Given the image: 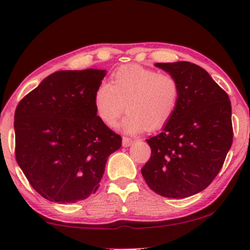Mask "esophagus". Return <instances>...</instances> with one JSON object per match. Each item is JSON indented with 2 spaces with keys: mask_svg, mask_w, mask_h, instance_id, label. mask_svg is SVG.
I'll use <instances>...</instances> for the list:
<instances>
[{
  "mask_svg": "<svg viewBox=\"0 0 250 250\" xmlns=\"http://www.w3.org/2000/svg\"><path fill=\"white\" fill-rule=\"evenodd\" d=\"M134 143V140H131V139H129V137H123V140H122V146L123 147H129V146H131Z\"/></svg>",
  "mask_w": 250,
  "mask_h": 250,
  "instance_id": "34e87169",
  "label": "esophagus"
}]
</instances>
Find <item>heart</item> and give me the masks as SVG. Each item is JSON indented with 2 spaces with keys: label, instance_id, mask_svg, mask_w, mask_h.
<instances>
[{
  "label": "heart",
  "instance_id": "obj_1",
  "mask_svg": "<svg viewBox=\"0 0 250 250\" xmlns=\"http://www.w3.org/2000/svg\"><path fill=\"white\" fill-rule=\"evenodd\" d=\"M180 83L169 73L141 65H125L102 82L94 94V105L107 125H116L123 111L129 113L121 127L127 133L162 128L170 121L180 101Z\"/></svg>",
  "mask_w": 250,
  "mask_h": 250
}]
</instances>
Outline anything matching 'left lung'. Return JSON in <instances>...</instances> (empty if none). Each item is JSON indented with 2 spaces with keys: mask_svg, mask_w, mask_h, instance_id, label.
<instances>
[{
  "mask_svg": "<svg viewBox=\"0 0 250 250\" xmlns=\"http://www.w3.org/2000/svg\"><path fill=\"white\" fill-rule=\"evenodd\" d=\"M180 83V101L163 130L147 140L151 155L143 179L151 190L170 199L191 196L213 182L233 143L228 94L200 65L156 63Z\"/></svg>",
  "mask_w": 250,
  "mask_h": 250,
  "instance_id": "obj_1",
  "label": "left lung"
}]
</instances>
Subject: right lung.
Masks as SVG:
<instances>
[{
	"mask_svg": "<svg viewBox=\"0 0 250 250\" xmlns=\"http://www.w3.org/2000/svg\"><path fill=\"white\" fill-rule=\"evenodd\" d=\"M104 70H61L45 77L15 110V157L44 199L75 203L100 186L122 137L97 116L94 94Z\"/></svg>",
	"mask_w": 250,
	"mask_h": 250,
	"instance_id": "right-lung-1",
	"label": "right lung"
}]
</instances>
